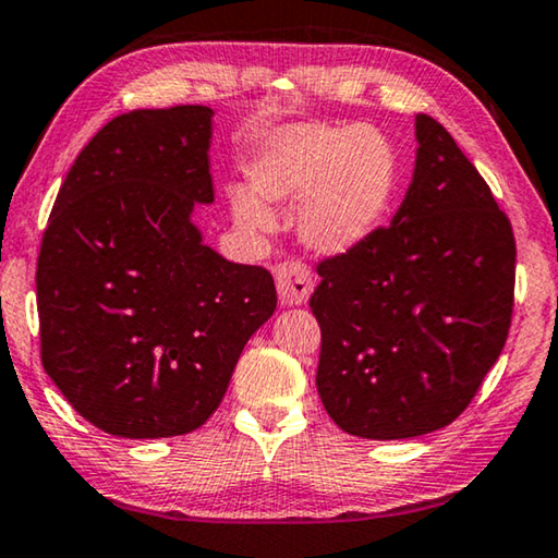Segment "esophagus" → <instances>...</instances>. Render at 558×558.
<instances>
[{"mask_svg": "<svg viewBox=\"0 0 558 558\" xmlns=\"http://www.w3.org/2000/svg\"><path fill=\"white\" fill-rule=\"evenodd\" d=\"M276 282L280 303L288 307L307 303V298L313 293L311 270L300 263H280L276 268Z\"/></svg>", "mask_w": 558, "mask_h": 558, "instance_id": "34e87169", "label": "esophagus"}]
</instances>
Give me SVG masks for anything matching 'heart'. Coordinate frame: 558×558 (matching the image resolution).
<instances>
[{
    "mask_svg": "<svg viewBox=\"0 0 558 558\" xmlns=\"http://www.w3.org/2000/svg\"><path fill=\"white\" fill-rule=\"evenodd\" d=\"M247 179L255 196L245 191L233 196L238 223L268 233L276 228L270 206H300L303 243L325 258H340L385 223L400 163L383 131L367 123H288L253 146Z\"/></svg>",
    "mask_w": 558,
    "mask_h": 558,
    "instance_id": "b5f03b06",
    "label": "heart"
}]
</instances>
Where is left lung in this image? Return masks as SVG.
I'll use <instances>...</instances> for the list:
<instances>
[{
	"instance_id": "1",
	"label": "left lung",
	"mask_w": 558,
	"mask_h": 558,
	"mask_svg": "<svg viewBox=\"0 0 558 558\" xmlns=\"http://www.w3.org/2000/svg\"><path fill=\"white\" fill-rule=\"evenodd\" d=\"M417 158L392 223L320 263L317 392L348 435L410 439L466 410L507 342L509 218L449 131L414 119Z\"/></svg>"
}]
</instances>
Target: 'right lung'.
I'll list each match as a JSON object with an SVG mask.
<instances>
[{
  "label": "right lung",
  "instance_id": "add662e5",
  "mask_svg": "<svg viewBox=\"0 0 558 558\" xmlns=\"http://www.w3.org/2000/svg\"><path fill=\"white\" fill-rule=\"evenodd\" d=\"M214 109L123 113L61 183L37 265L41 362L106 435L179 437L218 410L251 335L276 313L258 265L203 243Z\"/></svg>",
  "mask_w": 558,
  "mask_h": 558
}]
</instances>
